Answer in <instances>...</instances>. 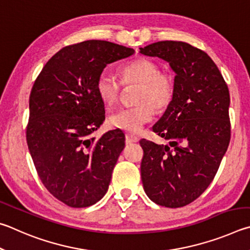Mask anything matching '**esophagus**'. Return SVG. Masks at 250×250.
Here are the masks:
<instances>
[{
	"mask_svg": "<svg viewBox=\"0 0 250 250\" xmlns=\"http://www.w3.org/2000/svg\"><path fill=\"white\" fill-rule=\"evenodd\" d=\"M125 138H126V143L127 144H130V143H137L139 141V138L134 136V135L132 134H126L125 135Z\"/></svg>",
	"mask_w": 250,
	"mask_h": 250,
	"instance_id": "1",
	"label": "esophagus"
}]
</instances>
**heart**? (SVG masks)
<instances>
[{"mask_svg": "<svg viewBox=\"0 0 250 250\" xmlns=\"http://www.w3.org/2000/svg\"><path fill=\"white\" fill-rule=\"evenodd\" d=\"M124 84H139L136 96L138 105L122 108L108 117L112 128L138 134L154 117L156 109H164L171 102L174 83L168 73L159 72L158 64L146 58H139L125 64L120 70ZM96 92L107 107L117 104L121 95V83L107 73H102L96 81Z\"/></svg>", "mask_w": 250, "mask_h": 250, "instance_id": "obj_1", "label": "heart"}]
</instances>
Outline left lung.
<instances>
[{
    "label": "left lung",
    "instance_id": "8db88e82",
    "mask_svg": "<svg viewBox=\"0 0 250 250\" xmlns=\"http://www.w3.org/2000/svg\"><path fill=\"white\" fill-rule=\"evenodd\" d=\"M139 52L163 59L176 74L171 102L152 126L169 145L139 142L144 190L156 204L181 208L207 190L229 147V91L209 56L189 43L158 42Z\"/></svg>",
    "mask_w": 250,
    "mask_h": 250
}]
</instances>
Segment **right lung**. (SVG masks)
<instances>
[{"mask_svg": "<svg viewBox=\"0 0 250 250\" xmlns=\"http://www.w3.org/2000/svg\"><path fill=\"white\" fill-rule=\"evenodd\" d=\"M105 41L67 46L48 60L29 96L28 149L43 186L71 208L95 204L107 192L125 147L122 130L95 141L105 120L96 81L106 64L134 55Z\"/></svg>", "mask_w": 250, "mask_h": 250, "instance_id": "obj_1", "label": "right lung"}]
</instances>
